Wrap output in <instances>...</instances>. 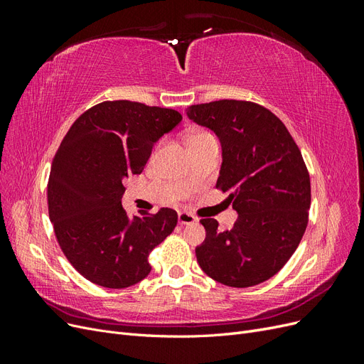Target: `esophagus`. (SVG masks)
Segmentation results:
<instances>
[{
	"instance_id": "obj_1",
	"label": "esophagus",
	"mask_w": 364,
	"mask_h": 364,
	"mask_svg": "<svg viewBox=\"0 0 364 364\" xmlns=\"http://www.w3.org/2000/svg\"><path fill=\"white\" fill-rule=\"evenodd\" d=\"M178 217H179V223L181 225H191V223L197 222V218L193 214L185 213V211H181Z\"/></svg>"
}]
</instances>
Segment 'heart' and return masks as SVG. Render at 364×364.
<instances>
[{"label":"heart","mask_w":364,"mask_h":364,"mask_svg":"<svg viewBox=\"0 0 364 364\" xmlns=\"http://www.w3.org/2000/svg\"><path fill=\"white\" fill-rule=\"evenodd\" d=\"M203 135H209V134H206V132H197V134H194L191 138H194V136H203Z\"/></svg>","instance_id":"obj_1"}]
</instances>
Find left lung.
<instances>
[{
  "label": "left lung",
  "instance_id": "1",
  "mask_svg": "<svg viewBox=\"0 0 364 364\" xmlns=\"http://www.w3.org/2000/svg\"><path fill=\"white\" fill-rule=\"evenodd\" d=\"M186 115L222 144L217 188L238 213L232 229L202 218L206 238L196 247L214 281L245 289L277 274L299 246L311 205L310 174L290 132L269 109L243 100L193 105Z\"/></svg>",
  "mask_w": 364,
  "mask_h": 364
}]
</instances>
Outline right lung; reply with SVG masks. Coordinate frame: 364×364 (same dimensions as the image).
Listing matches in <instances>:
<instances>
[{"label": "right lung", "mask_w": 364, "mask_h": 364, "mask_svg": "<svg viewBox=\"0 0 364 364\" xmlns=\"http://www.w3.org/2000/svg\"><path fill=\"white\" fill-rule=\"evenodd\" d=\"M182 121L173 109L103 102L74 121L53 159L48 214L65 257L83 278L126 289L151 270L150 252L178 225V213L129 217L124 179L144 170L155 142Z\"/></svg>", "instance_id": "1"}]
</instances>
